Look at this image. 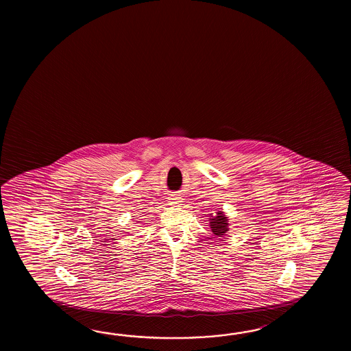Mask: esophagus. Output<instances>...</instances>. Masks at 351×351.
<instances>
[{
  "label": "esophagus",
  "mask_w": 351,
  "mask_h": 351,
  "mask_svg": "<svg viewBox=\"0 0 351 351\" xmlns=\"http://www.w3.org/2000/svg\"><path fill=\"white\" fill-rule=\"evenodd\" d=\"M168 199H169V202H171L172 204H177L178 202H180L179 201V197H177V195H171Z\"/></svg>",
  "instance_id": "1"
}]
</instances>
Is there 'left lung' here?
Masks as SVG:
<instances>
[{
	"label": "left lung",
	"mask_w": 351,
	"mask_h": 351,
	"mask_svg": "<svg viewBox=\"0 0 351 351\" xmlns=\"http://www.w3.org/2000/svg\"><path fill=\"white\" fill-rule=\"evenodd\" d=\"M209 226H210V230L216 234L222 237L227 232H228V218L224 216L222 210H218L216 213V216H210L209 218Z\"/></svg>",
	"instance_id": "8db88e82"
}]
</instances>
